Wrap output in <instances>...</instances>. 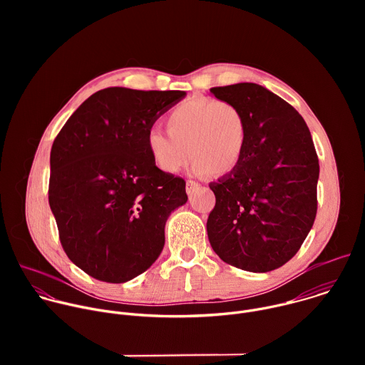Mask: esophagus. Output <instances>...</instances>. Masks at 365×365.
Listing matches in <instances>:
<instances>
[{
  "mask_svg": "<svg viewBox=\"0 0 365 365\" xmlns=\"http://www.w3.org/2000/svg\"><path fill=\"white\" fill-rule=\"evenodd\" d=\"M199 187H200V185L197 182H193V180H187L186 182V192H187L189 196H192Z\"/></svg>",
  "mask_w": 365,
  "mask_h": 365,
  "instance_id": "34e87169",
  "label": "esophagus"
}]
</instances>
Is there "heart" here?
<instances>
[{
  "label": "heart",
  "instance_id": "obj_1",
  "mask_svg": "<svg viewBox=\"0 0 365 365\" xmlns=\"http://www.w3.org/2000/svg\"><path fill=\"white\" fill-rule=\"evenodd\" d=\"M169 133L151 128L145 144L153 162L166 173L179 172L190 159L197 176H222L242 159L247 125L231 102L192 99L180 103L166 118Z\"/></svg>",
  "mask_w": 365,
  "mask_h": 365
}]
</instances>
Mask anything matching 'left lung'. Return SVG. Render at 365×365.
Instances as JSON below:
<instances>
[{"mask_svg": "<svg viewBox=\"0 0 365 365\" xmlns=\"http://www.w3.org/2000/svg\"><path fill=\"white\" fill-rule=\"evenodd\" d=\"M211 93L242 113L247 141L238 168L210 187L217 203L207 238L222 262L252 273L286 264L317 217L319 162L302 115L267 88L241 82Z\"/></svg>", "mask_w": 365, "mask_h": 365, "instance_id": "8db88e82", "label": "left lung"}]
</instances>
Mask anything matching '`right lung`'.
Returning <instances> with one entry per match:
<instances>
[{
	"label": "right lung",
	"mask_w": 365,
	"mask_h": 365,
	"mask_svg": "<svg viewBox=\"0 0 365 365\" xmlns=\"http://www.w3.org/2000/svg\"><path fill=\"white\" fill-rule=\"evenodd\" d=\"M185 96L183 91L102 89L55 138L50 210L66 255L91 277L125 283L159 258L166 221L187 195L183 179L155 166L145 137Z\"/></svg>",
	"instance_id": "right-lung-1"
}]
</instances>
